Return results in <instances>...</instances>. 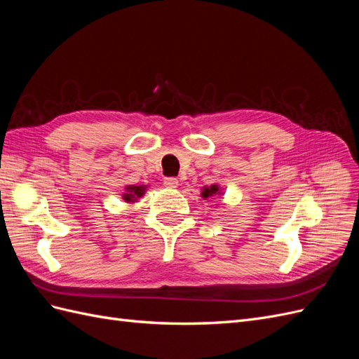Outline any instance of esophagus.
Masks as SVG:
<instances>
[{
    "label": "esophagus",
    "instance_id": "34e87169",
    "mask_svg": "<svg viewBox=\"0 0 359 359\" xmlns=\"http://www.w3.org/2000/svg\"><path fill=\"white\" fill-rule=\"evenodd\" d=\"M163 184H165V186L169 187V189H177L180 186V181L177 178H173V177H168V178L163 180Z\"/></svg>",
    "mask_w": 359,
    "mask_h": 359
}]
</instances>
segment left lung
<instances>
[{
  "label": "left lung",
  "instance_id": "8db88e82",
  "mask_svg": "<svg viewBox=\"0 0 359 359\" xmlns=\"http://www.w3.org/2000/svg\"><path fill=\"white\" fill-rule=\"evenodd\" d=\"M217 191H219V187H217V186H211L210 189H205V190L202 191V196H203V198H208V196H212V194H215Z\"/></svg>",
  "mask_w": 359,
  "mask_h": 359
}]
</instances>
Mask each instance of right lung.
Returning <instances> with one entry per match:
<instances>
[{"mask_svg":"<svg viewBox=\"0 0 359 359\" xmlns=\"http://www.w3.org/2000/svg\"><path fill=\"white\" fill-rule=\"evenodd\" d=\"M145 191V186H132L127 187V193L124 194V201L133 202L136 198H140Z\"/></svg>","mask_w":359,"mask_h":359,"instance_id":"add662e5","label":"right lung"}]
</instances>
